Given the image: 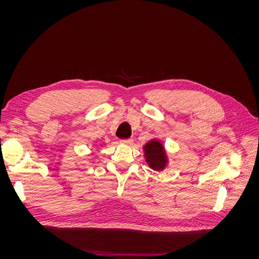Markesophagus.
<instances>
[{"instance_id": "esophagus-1", "label": "esophagus", "mask_w": 259, "mask_h": 259, "mask_svg": "<svg viewBox=\"0 0 259 259\" xmlns=\"http://www.w3.org/2000/svg\"><path fill=\"white\" fill-rule=\"evenodd\" d=\"M121 144L123 145H132L133 144V139L132 138H127V139H122Z\"/></svg>"}]
</instances>
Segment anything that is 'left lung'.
Instances as JSON below:
<instances>
[{
	"instance_id": "8db88e82",
	"label": "left lung",
	"mask_w": 259,
	"mask_h": 259,
	"mask_svg": "<svg viewBox=\"0 0 259 259\" xmlns=\"http://www.w3.org/2000/svg\"><path fill=\"white\" fill-rule=\"evenodd\" d=\"M145 158L148 165L154 170H161L166 166L167 158L163 145L156 139H152L144 147Z\"/></svg>"
}]
</instances>
